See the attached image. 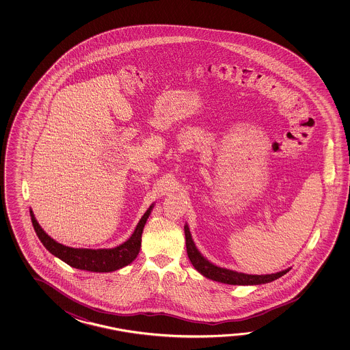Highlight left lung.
Segmentation results:
<instances>
[{"instance_id": "left-lung-1", "label": "left lung", "mask_w": 350, "mask_h": 350, "mask_svg": "<svg viewBox=\"0 0 350 350\" xmlns=\"http://www.w3.org/2000/svg\"><path fill=\"white\" fill-rule=\"evenodd\" d=\"M185 239H186V252L187 256L191 261L193 268L196 269L202 275L206 276L208 279H213L215 282H220L224 284H230V285H258V284L270 283L275 279H279L280 276L286 274L289 269L279 271L275 274H269V275H249V274H243L238 271H232L229 269L219 268L210 261L206 260L201 255L198 249L195 247L191 234L189 231V226L185 225Z\"/></svg>"}]
</instances>
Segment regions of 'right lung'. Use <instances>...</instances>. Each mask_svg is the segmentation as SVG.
<instances>
[{
	"label": "right lung",
	"mask_w": 350,
	"mask_h": 350,
	"mask_svg": "<svg viewBox=\"0 0 350 350\" xmlns=\"http://www.w3.org/2000/svg\"><path fill=\"white\" fill-rule=\"evenodd\" d=\"M151 208L152 205L142 215V220L137 224L131 238L124 244L113 249H97V250L75 249V247L59 244L42 230V228L38 225V220L35 219L32 211H30V215L31 221L38 234V239L53 255L65 261L72 268L94 271V273H109V271L126 267L137 256L142 246V229L149 217Z\"/></svg>",
	"instance_id": "add662e5"
}]
</instances>
